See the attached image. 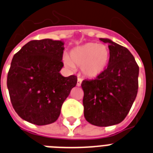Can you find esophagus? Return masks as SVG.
Listing matches in <instances>:
<instances>
[{
    "instance_id": "esophagus-1",
    "label": "esophagus",
    "mask_w": 153,
    "mask_h": 153,
    "mask_svg": "<svg viewBox=\"0 0 153 153\" xmlns=\"http://www.w3.org/2000/svg\"><path fill=\"white\" fill-rule=\"evenodd\" d=\"M81 84H82V79H80V78H78V81H77V85H78V86H80Z\"/></svg>"
}]
</instances>
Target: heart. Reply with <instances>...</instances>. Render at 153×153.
Wrapping results in <instances>:
<instances>
[{
  "label": "heart",
  "instance_id": "b5f03b06",
  "mask_svg": "<svg viewBox=\"0 0 153 153\" xmlns=\"http://www.w3.org/2000/svg\"><path fill=\"white\" fill-rule=\"evenodd\" d=\"M109 59L110 50L106 45L88 42L73 48L69 58L64 56L63 60L68 68L78 66L85 77L96 78L105 71Z\"/></svg>",
  "mask_w": 153,
  "mask_h": 153
}]
</instances>
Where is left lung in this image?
Here are the masks:
<instances>
[{
    "mask_svg": "<svg viewBox=\"0 0 153 153\" xmlns=\"http://www.w3.org/2000/svg\"><path fill=\"white\" fill-rule=\"evenodd\" d=\"M110 59L107 69L95 79L84 80L83 106L86 121L109 126L126 118L137 97L139 67L130 51L108 38Z\"/></svg>",
    "mask_w": 153,
    "mask_h": 153,
    "instance_id": "obj_1",
    "label": "left lung"
}]
</instances>
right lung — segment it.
<instances>
[{
    "label": "right lung",
    "mask_w": 153,
    "mask_h": 153,
    "mask_svg": "<svg viewBox=\"0 0 153 153\" xmlns=\"http://www.w3.org/2000/svg\"><path fill=\"white\" fill-rule=\"evenodd\" d=\"M64 42L52 39L30 41L12 58L7 86L13 108L23 120L38 126L53 123L77 77L59 71Z\"/></svg>",
    "instance_id": "1"
}]
</instances>
